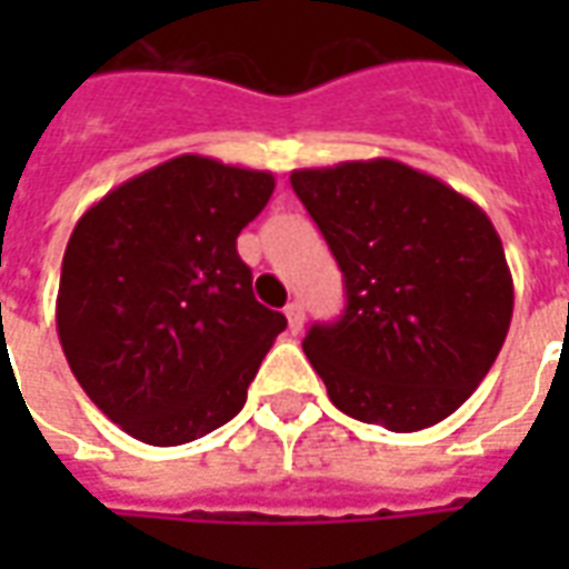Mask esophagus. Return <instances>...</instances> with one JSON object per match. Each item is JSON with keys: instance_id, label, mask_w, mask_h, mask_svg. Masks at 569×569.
I'll return each mask as SVG.
<instances>
[{"instance_id": "34e87169", "label": "esophagus", "mask_w": 569, "mask_h": 569, "mask_svg": "<svg viewBox=\"0 0 569 569\" xmlns=\"http://www.w3.org/2000/svg\"><path fill=\"white\" fill-rule=\"evenodd\" d=\"M286 320H289V332L298 335L301 332V326H305V308L292 301V305H286Z\"/></svg>"}]
</instances>
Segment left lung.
Listing matches in <instances>:
<instances>
[{"mask_svg":"<svg viewBox=\"0 0 569 569\" xmlns=\"http://www.w3.org/2000/svg\"><path fill=\"white\" fill-rule=\"evenodd\" d=\"M289 182L345 273L341 320L301 341L332 406L393 432L453 415L512 322V273L485 210L390 158L292 170Z\"/></svg>","mask_w":569,"mask_h":569,"instance_id":"1","label":"left lung"}]
</instances>
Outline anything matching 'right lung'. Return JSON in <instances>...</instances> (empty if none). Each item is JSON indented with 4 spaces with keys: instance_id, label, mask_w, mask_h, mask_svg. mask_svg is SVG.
<instances>
[{
    "instance_id": "add662e5",
    "label": "right lung",
    "mask_w": 569,
    "mask_h": 569,
    "mask_svg": "<svg viewBox=\"0 0 569 569\" xmlns=\"http://www.w3.org/2000/svg\"><path fill=\"white\" fill-rule=\"evenodd\" d=\"M268 170L179 154L112 188L69 237L57 335L81 390L128 436L173 448L247 402L286 317L252 296L237 234Z\"/></svg>"
}]
</instances>
